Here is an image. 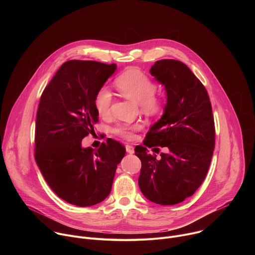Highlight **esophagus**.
<instances>
[{
    "label": "esophagus",
    "instance_id": "esophagus-1",
    "mask_svg": "<svg viewBox=\"0 0 255 255\" xmlns=\"http://www.w3.org/2000/svg\"><path fill=\"white\" fill-rule=\"evenodd\" d=\"M126 151L130 154L134 153V147L132 146V145H126Z\"/></svg>",
    "mask_w": 255,
    "mask_h": 255
}]
</instances>
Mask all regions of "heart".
Segmentation results:
<instances>
[{"instance_id":"heart-1","label":"heart","mask_w":255,"mask_h":255,"mask_svg":"<svg viewBox=\"0 0 255 255\" xmlns=\"http://www.w3.org/2000/svg\"><path fill=\"white\" fill-rule=\"evenodd\" d=\"M116 86L119 92L126 98L139 104L141 111L155 115L164 107V99L156 96L155 83L138 69H130L116 80ZM112 93L107 87H102L95 97V108L101 116H108L111 112ZM140 128L136 124H119L113 129V132L126 140L134 138V132Z\"/></svg>"}]
</instances>
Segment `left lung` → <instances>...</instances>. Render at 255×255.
Returning <instances> with one entry per match:
<instances>
[{
    "label": "left lung",
    "mask_w": 255,
    "mask_h": 255,
    "mask_svg": "<svg viewBox=\"0 0 255 255\" xmlns=\"http://www.w3.org/2000/svg\"><path fill=\"white\" fill-rule=\"evenodd\" d=\"M150 74L164 85L167 103L143 146L135 148L141 160L138 184L149 201L175 205L193 196L207 175L215 148L212 106L204 85L181 61L158 60ZM157 146L167 148L159 159L147 151Z\"/></svg>",
    "instance_id": "8db88e82"
}]
</instances>
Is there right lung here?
Masks as SVG:
<instances>
[{
	"mask_svg": "<svg viewBox=\"0 0 255 255\" xmlns=\"http://www.w3.org/2000/svg\"><path fill=\"white\" fill-rule=\"evenodd\" d=\"M117 68L94 60L64 62L44 89L36 115L35 160L51 190L65 202L94 206L111 192L126 149L109 139L98 149L82 140L99 121L97 92Z\"/></svg>",
	"mask_w": 255,
	"mask_h": 255,
	"instance_id": "obj_1",
	"label": "right lung"
}]
</instances>
